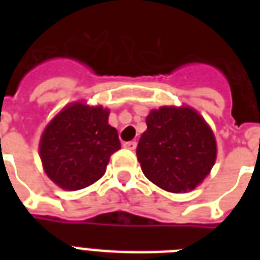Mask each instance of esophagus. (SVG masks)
Wrapping results in <instances>:
<instances>
[{
    "label": "esophagus",
    "mask_w": 260,
    "mask_h": 260,
    "mask_svg": "<svg viewBox=\"0 0 260 260\" xmlns=\"http://www.w3.org/2000/svg\"><path fill=\"white\" fill-rule=\"evenodd\" d=\"M136 145H138V143H136L135 141L125 142V143H124V147H125V149H129V150H135V149H136Z\"/></svg>",
    "instance_id": "obj_1"
}]
</instances>
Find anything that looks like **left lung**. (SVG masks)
<instances>
[{
	"mask_svg": "<svg viewBox=\"0 0 260 260\" xmlns=\"http://www.w3.org/2000/svg\"><path fill=\"white\" fill-rule=\"evenodd\" d=\"M146 125L136 147L143 174L164 191L196 188L210 173L217 153L205 119L189 107H161L150 111Z\"/></svg>",
	"mask_w": 260,
	"mask_h": 260,
	"instance_id": "left-lung-1",
	"label": "left lung"
}]
</instances>
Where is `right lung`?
<instances>
[{
    "instance_id": "right-lung-1",
    "label": "right lung",
    "mask_w": 260,
    "mask_h": 260,
    "mask_svg": "<svg viewBox=\"0 0 260 260\" xmlns=\"http://www.w3.org/2000/svg\"><path fill=\"white\" fill-rule=\"evenodd\" d=\"M119 149L118 132L108 125V110L76 103L44 129L40 157L50 180L78 191L102 178L111 154Z\"/></svg>"
}]
</instances>
